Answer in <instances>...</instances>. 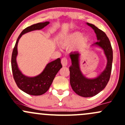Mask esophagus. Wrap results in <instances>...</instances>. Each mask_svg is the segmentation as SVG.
I'll list each match as a JSON object with an SVG mask.
<instances>
[{"label": "esophagus", "instance_id": "34e87169", "mask_svg": "<svg viewBox=\"0 0 125 125\" xmlns=\"http://www.w3.org/2000/svg\"><path fill=\"white\" fill-rule=\"evenodd\" d=\"M61 63L63 66H66L68 65V59L66 57H63V58L62 59Z\"/></svg>", "mask_w": 125, "mask_h": 125}]
</instances>
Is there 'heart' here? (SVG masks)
<instances>
[{
    "label": "heart",
    "instance_id": "1",
    "mask_svg": "<svg viewBox=\"0 0 125 125\" xmlns=\"http://www.w3.org/2000/svg\"><path fill=\"white\" fill-rule=\"evenodd\" d=\"M90 41L87 35H83L81 31H76L60 35L59 43L63 47H69L75 44L74 48L78 51H81L86 47Z\"/></svg>",
    "mask_w": 125,
    "mask_h": 125
}]
</instances>
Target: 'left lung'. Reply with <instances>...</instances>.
Here are the masks:
<instances>
[{"label": "left lung", "mask_w": 125, "mask_h": 125, "mask_svg": "<svg viewBox=\"0 0 125 125\" xmlns=\"http://www.w3.org/2000/svg\"><path fill=\"white\" fill-rule=\"evenodd\" d=\"M87 24L94 30L97 38V42L91 47L97 46L103 50L107 59V65L104 71L97 77L88 78L81 71L80 53H70L69 57L72 62V65L69 67L70 83L74 92L83 97H93L104 88L110 77L113 62V50L106 34L94 25L88 22Z\"/></svg>", "instance_id": "1"}]
</instances>
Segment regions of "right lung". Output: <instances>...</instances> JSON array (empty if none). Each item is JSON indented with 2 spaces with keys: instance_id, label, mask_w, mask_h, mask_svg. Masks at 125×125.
<instances>
[{
  "instance_id": "1",
  "label": "right lung",
  "mask_w": 125,
  "mask_h": 125,
  "mask_svg": "<svg viewBox=\"0 0 125 125\" xmlns=\"http://www.w3.org/2000/svg\"><path fill=\"white\" fill-rule=\"evenodd\" d=\"M49 24V21L40 22L25 28L19 35L12 52L11 65L14 80L20 90L30 95H40L46 93L53 83L56 75L62 68V65L60 62V59L58 58L47 64L44 69L39 75L33 77L25 76L19 69L16 62L18 43L20 38L24 34L35 30H42Z\"/></svg>"
}]
</instances>
